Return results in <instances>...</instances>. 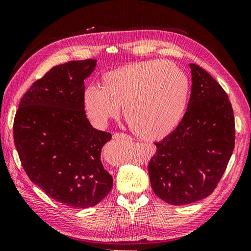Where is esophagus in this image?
I'll return each mask as SVG.
<instances>
[{"mask_svg":"<svg viewBox=\"0 0 251 251\" xmlns=\"http://www.w3.org/2000/svg\"><path fill=\"white\" fill-rule=\"evenodd\" d=\"M113 137L115 138V139H126V140H129L130 139L129 136L124 134V133H115V134H114Z\"/></svg>","mask_w":251,"mask_h":251,"instance_id":"1","label":"esophagus"}]
</instances>
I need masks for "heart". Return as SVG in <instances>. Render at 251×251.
I'll return each instance as SVG.
<instances>
[{
	"label": "heart",
	"instance_id": "heart-1",
	"mask_svg": "<svg viewBox=\"0 0 251 251\" xmlns=\"http://www.w3.org/2000/svg\"><path fill=\"white\" fill-rule=\"evenodd\" d=\"M101 89L89 86L83 107L95 126L103 127L123 114L141 139L166 137L184 117L190 99L188 75L170 61H137L104 72Z\"/></svg>",
	"mask_w": 251,
	"mask_h": 251
}]
</instances>
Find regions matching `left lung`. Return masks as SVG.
I'll list each match as a JSON object with an SVG mask.
<instances>
[{
  "instance_id": "left-lung-1",
  "label": "left lung",
  "mask_w": 251,
  "mask_h": 251,
  "mask_svg": "<svg viewBox=\"0 0 251 251\" xmlns=\"http://www.w3.org/2000/svg\"><path fill=\"white\" fill-rule=\"evenodd\" d=\"M192 88L184 117L172 133L154 143L148 162L154 194L172 205L211 195L235 148V117L228 95L213 76L190 63Z\"/></svg>"
}]
</instances>
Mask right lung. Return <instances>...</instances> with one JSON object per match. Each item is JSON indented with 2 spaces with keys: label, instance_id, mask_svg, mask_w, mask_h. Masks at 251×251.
<instances>
[{
  "label": "right lung",
  "instance_id": "1",
  "mask_svg": "<svg viewBox=\"0 0 251 251\" xmlns=\"http://www.w3.org/2000/svg\"><path fill=\"white\" fill-rule=\"evenodd\" d=\"M95 63L86 59L51 68L23 95L13 125L18 157L30 181L71 207L94 206L113 186L101 161L112 134L93 128L83 107L84 80Z\"/></svg>",
  "mask_w": 251,
  "mask_h": 251
}]
</instances>
